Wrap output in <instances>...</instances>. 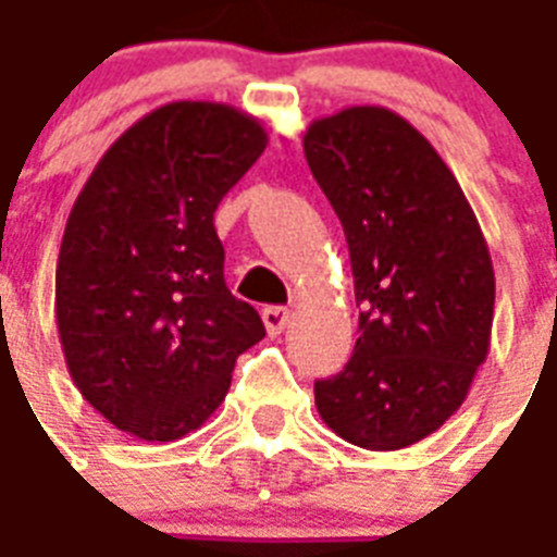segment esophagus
<instances>
[{
    "instance_id": "34e87169",
    "label": "esophagus",
    "mask_w": 557,
    "mask_h": 557,
    "mask_svg": "<svg viewBox=\"0 0 557 557\" xmlns=\"http://www.w3.org/2000/svg\"><path fill=\"white\" fill-rule=\"evenodd\" d=\"M261 319H264L267 334H270V337H278V334H284V327L290 325L293 313L287 308H264Z\"/></svg>"
}]
</instances>
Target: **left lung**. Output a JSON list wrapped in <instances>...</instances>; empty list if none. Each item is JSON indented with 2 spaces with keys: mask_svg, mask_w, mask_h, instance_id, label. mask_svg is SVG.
<instances>
[{
  "mask_svg": "<svg viewBox=\"0 0 557 557\" xmlns=\"http://www.w3.org/2000/svg\"><path fill=\"white\" fill-rule=\"evenodd\" d=\"M305 159L346 232L357 319L348 366L317 409L366 450L421 442L462 407L494 325L488 244L450 168L386 107L313 119Z\"/></svg>",
  "mask_w": 557,
  "mask_h": 557,
  "instance_id": "left-lung-1",
  "label": "left lung"
}]
</instances>
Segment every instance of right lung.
Wrapping results in <instances>:
<instances>
[{
	"label": "right lung",
	"instance_id": "right-lung-1",
	"mask_svg": "<svg viewBox=\"0 0 557 557\" xmlns=\"http://www.w3.org/2000/svg\"><path fill=\"white\" fill-rule=\"evenodd\" d=\"M267 148L264 124L218 101H171L98 159L69 211L54 317L77 392L141 442H176L223 404L264 339L223 282L214 211Z\"/></svg>",
	"mask_w": 557,
	"mask_h": 557
}]
</instances>
